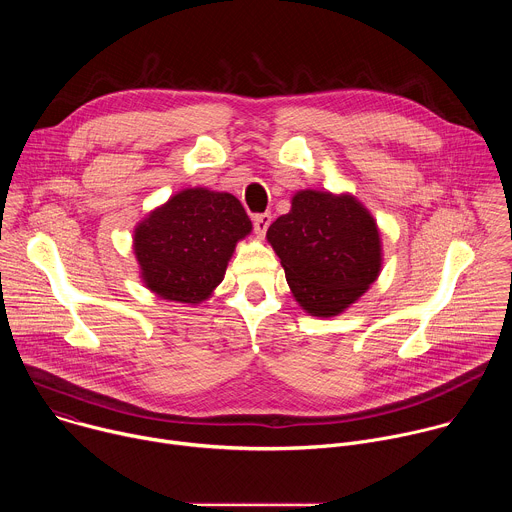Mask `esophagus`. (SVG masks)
I'll list each match as a JSON object with an SVG mask.
<instances>
[{"label": "esophagus", "mask_w": 512, "mask_h": 512, "mask_svg": "<svg viewBox=\"0 0 512 512\" xmlns=\"http://www.w3.org/2000/svg\"><path fill=\"white\" fill-rule=\"evenodd\" d=\"M269 225H271V214H269V212H263V214H255V216H253V227H255V233H257L259 237H263V235L267 233Z\"/></svg>", "instance_id": "esophagus-1"}]
</instances>
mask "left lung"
Returning <instances> with one entry per match:
<instances>
[{
    "instance_id": "8db88e82",
    "label": "left lung",
    "mask_w": 512,
    "mask_h": 512,
    "mask_svg": "<svg viewBox=\"0 0 512 512\" xmlns=\"http://www.w3.org/2000/svg\"><path fill=\"white\" fill-rule=\"evenodd\" d=\"M296 302L318 318L354 304L379 277L381 233L352 194L300 190L291 210L267 229Z\"/></svg>"
}]
</instances>
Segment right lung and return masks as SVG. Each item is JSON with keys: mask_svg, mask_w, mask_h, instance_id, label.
<instances>
[{"mask_svg": "<svg viewBox=\"0 0 512 512\" xmlns=\"http://www.w3.org/2000/svg\"><path fill=\"white\" fill-rule=\"evenodd\" d=\"M251 229L233 194L186 188L133 231L141 279L162 300L196 306L223 281L237 243Z\"/></svg>", "mask_w": 512, "mask_h": 512, "instance_id": "right-lung-1", "label": "right lung"}]
</instances>
